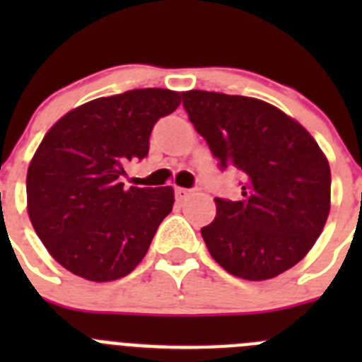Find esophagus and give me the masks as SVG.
<instances>
[{
  "mask_svg": "<svg viewBox=\"0 0 362 362\" xmlns=\"http://www.w3.org/2000/svg\"><path fill=\"white\" fill-rule=\"evenodd\" d=\"M190 194H192V190H190V188H181V187H179V188H175V197H177L179 201L187 199V197L190 196Z\"/></svg>",
  "mask_w": 362,
  "mask_h": 362,
  "instance_id": "obj_1",
  "label": "esophagus"
}]
</instances>
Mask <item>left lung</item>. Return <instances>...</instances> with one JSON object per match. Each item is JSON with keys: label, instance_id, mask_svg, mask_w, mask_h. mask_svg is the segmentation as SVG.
Returning a JSON list of instances; mask_svg holds the SVG:
<instances>
[{"label": "left lung", "instance_id": "8db88e82", "mask_svg": "<svg viewBox=\"0 0 362 362\" xmlns=\"http://www.w3.org/2000/svg\"><path fill=\"white\" fill-rule=\"evenodd\" d=\"M181 98L221 170L243 177L241 199L216 197V219L201 228L210 255L241 279L279 276L308 254L325 228L328 159L296 119L261 99L204 90Z\"/></svg>", "mask_w": 362, "mask_h": 362}]
</instances>
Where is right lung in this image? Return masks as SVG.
Wrapping results in <instances>:
<instances>
[{"instance_id": "obj_1", "label": "right lung", "mask_w": 362, "mask_h": 362, "mask_svg": "<svg viewBox=\"0 0 362 362\" xmlns=\"http://www.w3.org/2000/svg\"><path fill=\"white\" fill-rule=\"evenodd\" d=\"M181 103L136 88L74 108L37 146L27 174L28 217L57 263L83 279L129 276L174 206L172 187L124 190L123 165L148 156L150 132Z\"/></svg>"}]
</instances>
